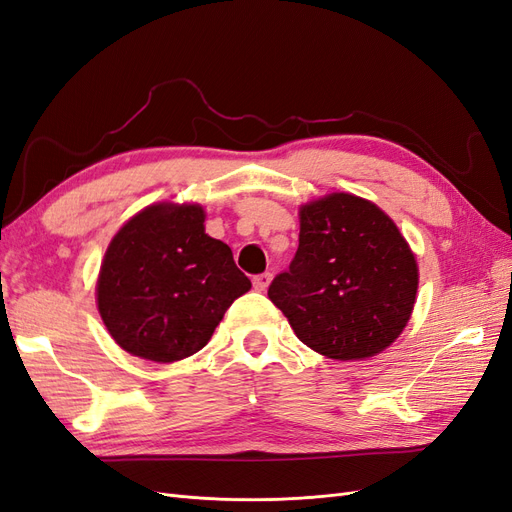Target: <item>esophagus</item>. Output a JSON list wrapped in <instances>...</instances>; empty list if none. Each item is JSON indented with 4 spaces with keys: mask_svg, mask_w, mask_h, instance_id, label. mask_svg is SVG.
<instances>
[{
    "mask_svg": "<svg viewBox=\"0 0 512 512\" xmlns=\"http://www.w3.org/2000/svg\"><path fill=\"white\" fill-rule=\"evenodd\" d=\"M269 284H271V273H260L254 277V288L258 292H265L269 288Z\"/></svg>",
    "mask_w": 512,
    "mask_h": 512,
    "instance_id": "34e87169",
    "label": "esophagus"
}]
</instances>
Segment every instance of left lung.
Here are the masks:
<instances>
[{
	"label": "left lung",
	"mask_w": 512,
	"mask_h": 512,
	"mask_svg": "<svg viewBox=\"0 0 512 512\" xmlns=\"http://www.w3.org/2000/svg\"><path fill=\"white\" fill-rule=\"evenodd\" d=\"M299 250L269 286V299L305 346L335 361L389 348L408 324L418 267L380 207L346 192L299 209Z\"/></svg>",
	"instance_id": "obj_1"
}]
</instances>
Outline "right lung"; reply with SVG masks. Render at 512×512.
I'll return each mask as SVG.
<instances>
[{"mask_svg":"<svg viewBox=\"0 0 512 512\" xmlns=\"http://www.w3.org/2000/svg\"><path fill=\"white\" fill-rule=\"evenodd\" d=\"M250 288L230 247L205 232L203 207L158 203L113 237L96 297L123 350L173 363L205 348L226 309Z\"/></svg>","mask_w":512,"mask_h":512,"instance_id":"right-lung-1","label":"right lung"}]
</instances>
